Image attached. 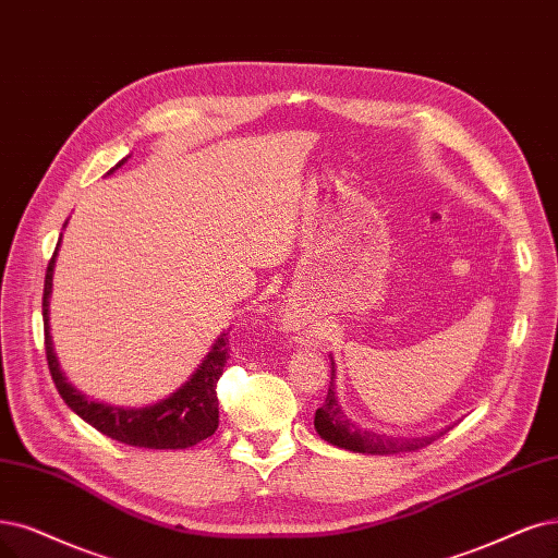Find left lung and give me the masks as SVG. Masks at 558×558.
Here are the masks:
<instances>
[{
    "instance_id": "1",
    "label": "left lung",
    "mask_w": 558,
    "mask_h": 558,
    "mask_svg": "<svg viewBox=\"0 0 558 558\" xmlns=\"http://www.w3.org/2000/svg\"><path fill=\"white\" fill-rule=\"evenodd\" d=\"M328 359H331V386H328V396L324 404L315 411V429L324 441L352 452H365V456H396V452L425 448L427 444L439 439L450 429V427H444L435 432V435H418V437H388V435H381V432L361 427L356 421H352L344 414V409L336 393L338 365L333 356Z\"/></svg>"
}]
</instances>
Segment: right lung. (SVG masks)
Masks as SVG:
<instances>
[{"mask_svg":"<svg viewBox=\"0 0 558 558\" xmlns=\"http://www.w3.org/2000/svg\"><path fill=\"white\" fill-rule=\"evenodd\" d=\"M131 156L121 158L114 168L108 172L112 174L119 170L123 162H126ZM69 222V220H66ZM64 222V227H66ZM59 243L57 241L54 255L48 264L46 271V287H44V328H46V356H48V367L52 381L59 390L61 400H64L75 414L96 427L102 435L129 444V446H140V448H156V450H179V448H189L206 437H211L218 429V398H216V384L222 375V367L230 359V338L222 331L211 349L209 354L204 356V361L195 367V373L189 377V381H183L172 396L162 398L156 404L147 407H119L110 402H98L89 398L87 393H82L80 388H75L64 369L59 365L52 336H50V296H52V274H54V259L59 253Z\"/></svg>","mask_w":558,"mask_h":558,"instance_id":"right-lung-1","label":"right lung"}]
</instances>
